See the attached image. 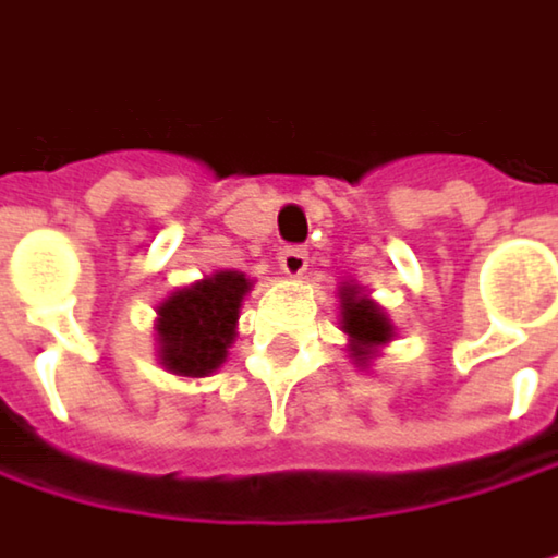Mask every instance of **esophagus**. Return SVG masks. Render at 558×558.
<instances>
[{"mask_svg":"<svg viewBox=\"0 0 558 558\" xmlns=\"http://www.w3.org/2000/svg\"><path fill=\"white\" fill-rule=\"evenodd\" d=\"M277 260H281V270L288 277H301L307 270V251L304 247H284Z\"/></svg>","mask_w":558,"mask_h":558,"instance_id":"1","label":"esophagus"}]
</instances>
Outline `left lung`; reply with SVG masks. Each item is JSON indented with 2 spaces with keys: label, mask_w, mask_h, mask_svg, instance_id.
Returning <instances> with one entry per match:
<instances>
[{
  "label": "left lung",
  "mask_w": 558,
  "mask_h": 558,
  "mask_svg": "<svg viewBox=\"0 0 558 558\" xmlns=\"http://www.w3.org/2000/svg\"><path fill=\"white\" fill-rule=\"evenodd\" d=\"M340 298H343V330L353 340V356H367L371 347L390 340L393 327H390V320L380 314V307L374 301L356 298L353 288H347Z\"/></svg>",
  "instance_id": "1"
}]
</instances>
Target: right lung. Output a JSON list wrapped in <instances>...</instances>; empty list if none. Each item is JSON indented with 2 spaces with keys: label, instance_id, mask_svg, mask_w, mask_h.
Segmentation results:
<instances>
[{
  "label": "right lung",
  "instance_id": "right-lung-1",
  "mask_svg": "<svg viewBox=\"0 0 558 558\" xmlns=\"http://www.w3.org/2000/svg\"><path fill=\"white\" fill-rule=\"evenodd\" d=\"M251 291L247 277L221 270L205 277L158 307L161 364L181 377H205L221 367L234 340L238 307Z\"/></svg>",
  "mask_w": 558,
  "mask_h": 558
}]
</instances>
